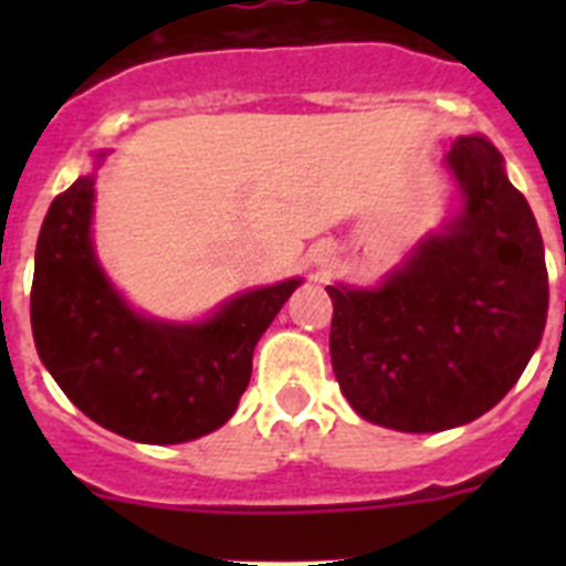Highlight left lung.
I'll return each instance as SVG.
<instances>
[{
    "label": "left lung",
    "mask_w": 566,
    "mask_h": 566,
    "mask_svg": "<svg viewBox=\"0 0 566 566\" xmlns=\"http://www.w3.org/2000/svg\"><path fill=\"white\" fill-rule=\"evenodd\" d=\"M462 209L377 289L328 286L332 365L363 419L448 431L516 385L547 323L544 243L504 158L462 135L444 158Z\"/></svg>",
    "instance_id": "8db88e82"
}]
</instances>
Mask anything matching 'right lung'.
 Here are the masks:
<instances>
[{"mask_svg":"<svg viewBox=\"0 0 566 566\" xmlns=\"http://www.w3.org/2000/svg\"><path fill=\"white\" fill-rule=\"evenodd\" d=\"M93 184L84 175L56 195L39 232L30 289L39 357L70 402L118 437L178 444L212 433L238 408L254 345L300 280L238 294L192 326L142 317L93 252Z\"/></svg>","mask_w":566,"mask_h":566,"instance_id":"obj_1","label":"right lung"}]
</instances>
